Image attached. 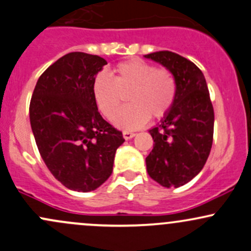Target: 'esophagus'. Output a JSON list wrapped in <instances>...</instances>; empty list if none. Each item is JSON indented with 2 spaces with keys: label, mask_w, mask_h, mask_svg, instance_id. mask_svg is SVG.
<instances>
[{
  "label": "esophagus",
  "mask_w": 251,
  "mask_h": 251,
  "mask_svg": "<svg viewBox=\"0 0 251 251\" xmlns=\"http://www.w3.org/2000/svg\"><path fill=\"white\" fill-rule=\"evenodd\" d=\"M123 136H124V138H125L126 141H127V139L133 138V137L136 136V133L130 132V131H124V132H123Z\"/></svg>",
  "instance_id": "1"
}]
</instances>
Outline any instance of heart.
I'll list each match as a JSON object with an SVG mask.
<instances>
[{"label": "heart", "mask_w": 251, "mask_h": 251, "mask_svg": "<svg viewBox=\"0 0 251 251\" xmlns=\"http://www.w3.org/2000/svg\"><path fill=\"white\" fill-rule=\"evenodd\" d=\"M113 79L99 73L92 80L91 91L95 103L105 118L112 120L130 94L133 103L114 119L124 130H136L152 119H162L172 109L176 97V83L166 68H156L141 59L118 63L112 70Z\"/></svg>", "instance_id": "1"}]
</instances>
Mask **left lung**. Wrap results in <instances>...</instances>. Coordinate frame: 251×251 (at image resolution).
Returning a JSON list of instances; mask_svg holds the SVG:
<instances>
[{"instance_id": "obj_1", "label": "left lung", "mask_w": 251, "mask_h": 251, "mask_svg": "<svg viewBox=\"0 0 251 251\" xmlns=\"http://www.w3.org/2000/svg\"><path fill=\"white\" fill-rule=\"evenodd\" d=\"M165 66L176 83L172 109L149 133L150 178L165 188H179L202 171L213 144L214 109L202 71L185 57L162 50L144 55Z\"/></svg>"}]
</instances>
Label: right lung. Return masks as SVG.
<instances>
[{"mask_svg": "<svg viewBox=\"0 0 251 251\" xmlns=\"http://www.w3.org/2000/svg\"><path fill=\"white\" fill-rule=\"evenodd\" d=\"M104 65L97 55L66 54L42 73L31 97L30 123L42 159L62 185L79 192L109 178L115 151L125 142L92 96V80Z\"/></svg>", "mask_w": 251, "mask_h": 251, "instance_id": "1", "label": "right lung"}]
</instances>
